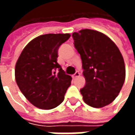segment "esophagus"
<instances>
[{
	"instance_id": "1",
	"label": "esophagus",
	"mask_w": 135,
	"mask_h": 135,
	"mask_svg": "<svg viewBox=\"0 0 135 135\" xmlns=\"http://www.w3.org/2000/svg\"><path fill=\"white\" fill-rule=\"evenodd\" d=\"M79 75H80V74H79V71H76L75 72V74L73 75V78H76V77H78V76H79Z\"/></svg>"
}]
</instances>
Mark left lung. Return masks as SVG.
Returning <instances> with one entry per match:
<instances>
[{"label": "left lung", "mask_w": 135, "mask_h": 135, "mask_svg": "<svg viewBox=\"0 0 135 135\" xmlns=\"http://www.w3.org/2000/svg\"><path fill=\"white\" fill-rule=\"evenodd\" d=\"M82 59L85 87L80 90L85 103L102 108L118 96L125 80L124 59L116 44L98 31L82 30L72 34Z\"/></svg>", "instance_id": "8db88e82"}]
</instances>
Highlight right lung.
Listing matches in <instances>:
<instances>
[{"instance_id":"1","label":"right lung","mask_w":135,"mask_h":135,"mask_svg":"<svg viewBox=\"0 0 135 135\" xmlns=\"http://www.w3.org/2000/svg\"><path fill=\"white\" fill-rule=\"evenodd\" d=\"M69 34H46L33 39L22 50L15 66L16 84L36 107L52 109L64 100L71 77L58 64L59 47Z\"/></svg>"}]
</instances>
